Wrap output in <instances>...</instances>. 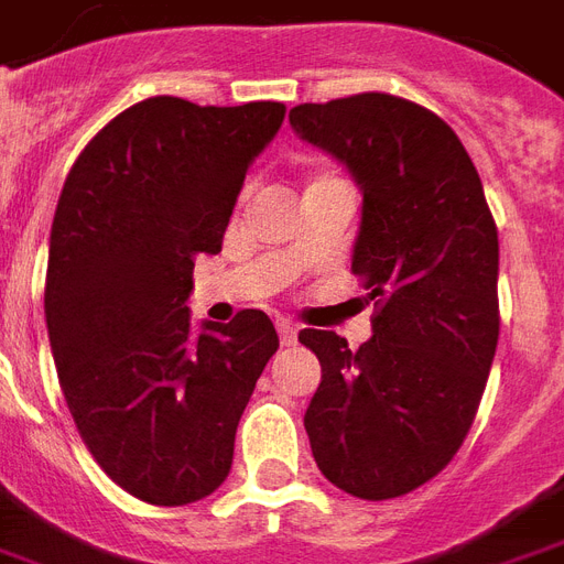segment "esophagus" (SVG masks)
<instances>
[{"mask_svg":"<svg viewBox=\"0 0 564 564\" xmlns=\"http://www.w3.org/2000/svg\"><path fill=\"white\" fill-rule=\"evenodd\" d=\"M276 329H279V341H282V345H285V347L297 345L300 329L294 327L291 321H285V317H282V321H276Z\"/></svg>","mask_w":564,"mask_h":564,"instance_id":"esophagus-1","label":"esophagus"}]
</instances>
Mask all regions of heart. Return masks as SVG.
Instances as JSON below:
<instances>
[{
	"label": "heart",
	"mask_w": 564,
	"mask_h": 564,
	"mask_svg": "<svg viewBox=\"0 0 564 564\" xmlns=\"http://www.w3.org/2000/svg\"><path fill=\"white\" fill-rule=\"evenodd\" d=\"M317 181H329V175H321V177H315V181H312V184H317Z\"/></svg>",
	"instance_id": "b5f03b06"
}]
</instances>
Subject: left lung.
Wrapping results in <instances>:
<instances>
[{"instance_id": "left-lung-1", "label": "left lung", "mask_w": 564, "mask_h": 564, "mask_svg": "<svg viewBox=\"0 0 564 564\" xmlns=\"http://www.w3.org/2000/svg\"><path fill=\"white\" fill-rule=\"evenodd\" d=\"M300 139L341 160L362 189L350 270L375 303L359 350L303 329L321 359L306 410L317 469L350 497L392 499L455 458L499 338V240L455 130L395 95L300 104Z\"/></svg>"}]
</instances>
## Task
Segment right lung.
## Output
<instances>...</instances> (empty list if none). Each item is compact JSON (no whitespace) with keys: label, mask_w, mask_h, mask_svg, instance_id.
Returning a JSON list of instances; mask_svg holds the SVG:
<instances>
[{"label":"right lung","mask_w":564,"mask_h":564,"mask_svg":"<svg viewBox=\"0 0 564 564\" xmlns=\"http://www.w3.org/2000/svg\"><path fill=\"white\" fill-rule=\"evenodd\" d=\"M282 118L273 100L148 97L83 148L62 186L44 288L58 383L100 469L151 506L226 481L237 422L276 354L261 308L193 333L186 297Z\"/></svg>","instance_id":"obj_1"}]
</instances>
